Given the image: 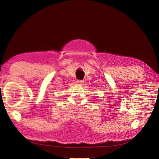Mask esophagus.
I'll list each match as a JSON object with an SVG mask.
<instances>
[{
	"mask_svg": "<svg viewBox=\"0 0 159 159\" xmlns=\"http://www.w3.org/2000/svg\"><path fill=\"white\" fill-rule=\"evenodd\" d=\"M76 83H78V84H80V85H82L83 83V80H76Z\"/></svg>",
	"mask_w": 159,
	"mask_h": 159,
	"instance_id": "34e87169",
	"label": "esophagus"
}]
</instances>
